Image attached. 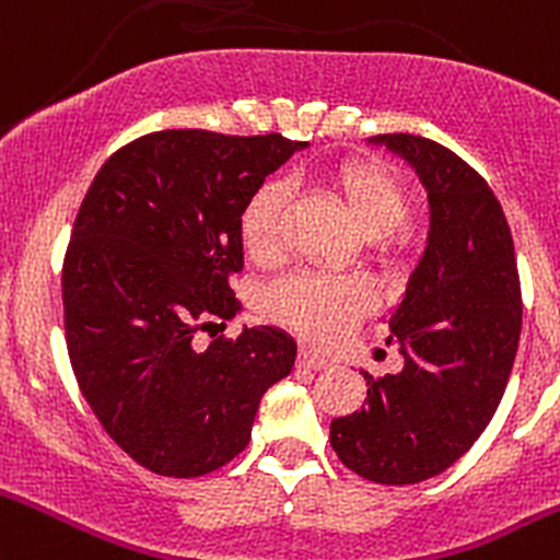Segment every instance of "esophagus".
Here are the masks:
<instances>
[{"label":"esophagus","instance_id":"obj_1","mask_svg":"<svg viewBox=\"0 0 560 560\" xmlns=\"http://www.w3.org/2000/svg\"><path fill=\"white\" fill-rule=\"evenodd\" d=\"M298 366L312 369V372H319V369H328L330 361H328V358L317 355V352H312V350H301V355H298Z\"/></svg>","mask_w":560,"mask_h":560}]
</instances>
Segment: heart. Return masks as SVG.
Listing matches in <instances>:
<instances>
[{"label":"heart","mask_w":560,"mask_h":560,"mask_svg":"<svg viewBox=\"0 0 560 560\" xmlns=\"http://www.w3.org/2000/svg\"><path fill=\"white\" fill-rule=\"evenodd\" d=\"M328 186L345 199L358 226L380 257H401L410 248L407 213L412 191L394 166L374 159L347 161L328 175ZM290 202L287 183L268 180L246 199L241 210L243 248L259 265L279 262L284 254V213ZM270 317L306 339L334 341L374 306V292L361 276H336L303 270L276 281L265 295Z\"/></svg>","instance_id":"1"}]
</instances>
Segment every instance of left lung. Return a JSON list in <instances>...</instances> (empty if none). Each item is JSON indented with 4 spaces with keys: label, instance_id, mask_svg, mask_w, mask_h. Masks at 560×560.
<instances>
[{
    "label": "left lung",
    "instance_id": "obj_1",
    "mask_svg": "<svg viewBox=\"0 0 560 560\" xmlns=\"http://www.w3.org/2000/svg\"><path fill=\"white\" fill-rule=\"evenodd\" d=\"M374 142L410 161L427 186L430 243L388 319L405 366L383 377L363 372L366 401L330 421V446L374 485H418L452 468L495 416L523 328V292L512 230L485 177L424 136Z\"/></svg>",
    "mask_w": 560,
    "mask_h": 560
}]
</instances>
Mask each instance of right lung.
Here are the masks:
<instances>
[{
	"label": "right lung",
	"instance_id": "obj_1",
	"mask_svg": "<svg viewBox=\"0 0 560 560\" xmlns=\"http://www.w3.org/2000/svg\"><path fill=\"white\" fill-rule=\"evenodd\" d=\"M303 142L172 128L119 148L92 180L62 262L65 341L86 405L130 459L159 476L219 470L252 441L259 399L295 341L254 325L194 347L241 312L237 221Z\"/></svg>",
	"mask_w": 560,
	"mask_h": 560
}]
</instances>
